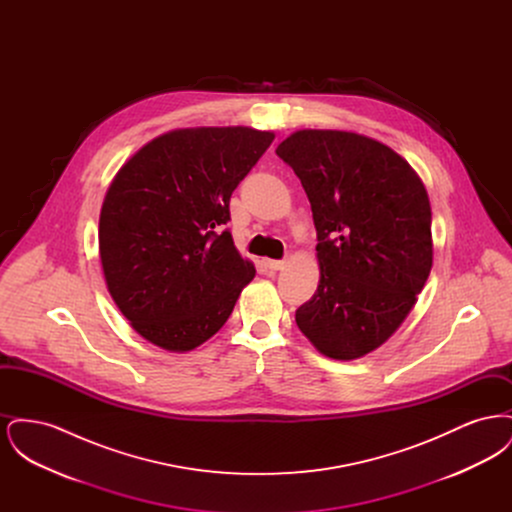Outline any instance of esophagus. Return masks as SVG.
Instances as JSON below:
<instances>
[{
	"label": "esophagus",
	"mask_w": 512,
	"mask_h": 512,
	"mask_svg": "<svg viewBox=\"0 0 512 512\" xmlns=\"http://www.w3.org/2000/svg\"><path fill=\"white\" fill-rule=\"evenodd\" d=\"M284 261H276V259H267L265 261V267L268 268V270H282L284 268Z\"/></svg>",
	"instance_id": "esophagus-1"
}]
</instances>
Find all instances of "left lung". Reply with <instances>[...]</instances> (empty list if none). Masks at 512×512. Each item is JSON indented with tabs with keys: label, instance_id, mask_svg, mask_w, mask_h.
Returning <instances> with one entry per match:
<instances>
[{
	"label": "left lung",
	"instance_id": "obj_1",
	"mask_svg": "<svg viewBox=\"0 0 512 512\" xmlns=\"http://www.w3.org/2000/svg\"><path fill=\"white\" fill-rule=\"evenodd\" d=\"M311 201L320 282L295 311L320 353L349 361L399 328L432 268L424 184L393 149L340 130H299L276 147Z\"/></svg>",
	"mask_w": 512,
	"mask_h": 512
}]
</instances>
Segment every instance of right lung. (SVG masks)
Instances as JSON below:
<instances>
[{
	"label": "right lung",
	"instance_id": "right-lung-1",
	"mask_svg": "<svg viewBox=\"0 0 512 512\" xmlns=\"http://www.w3.org/2000/svg\"><path fill=\"white\" fill-rule=\"evenodd\" d=\"M272 140L245 126L174 130L117 172L99 257L111 297L147 341L190 351L232 315L255 267L226 228L230 197Z\"/></svg>",
	"mask_w": 512,
	"mask_h": 512
}]
</instances>
